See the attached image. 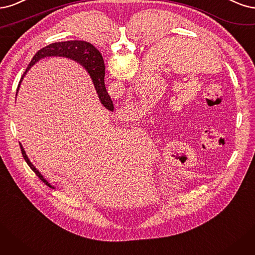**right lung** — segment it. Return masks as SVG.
Segmentation results:
<instances>
[{
	"label": "right lung",
	"instance_id": "obj_1",
	"mask_svg": "<svg viewBox=\"0 0 255 255\" xmlns=\"http://www.w3.org/2000/svg\"><path fill=\"white\" fill-rule=\"evenodd\" d=\"M52 56L67 57V58L78 61L80 64H83V67H85V69L90 74V77H91L93 81L101 103L108 110H111V111L113 110L112 101L105 87V80H104L105 63H104L103 56L91 43L86 42V41L74 40V41H65V42H56L41 48V50L38 51V53L34 56V58H32L30 63L28 64L26 71L24 72L23 76L20 80V84L23 77L25 76V74L32 67V65H34L36 62H38L40 59L45 58V57H52ZM20 84L18 86V90H19ZM20 148H21L24 160L26 161L28 166L35 171V174L40 178L41 181H43L46 185L54 188V186H52L50 183H48L47 180H45L44 177L40 174L39 170L32 165L21 143H20Z\"/></svg>",
	"mask_w": 255,
	"mask_h": 255
}]
</instances>
